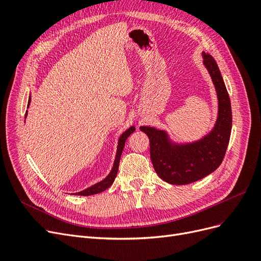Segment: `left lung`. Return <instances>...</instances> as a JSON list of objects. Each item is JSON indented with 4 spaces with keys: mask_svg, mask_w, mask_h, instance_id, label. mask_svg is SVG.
Returning a JSON list of instances; mask_svg holds the SVG:
<instances>
[{
    "mask_svg": "<svg viewBox=\"0 0 261 261\" xmlns=\"http://www.w3.org/2000/svg\"><path fill=\"white\" fill-rule=\"evenodd\" d=\"M203 63L215 84L219 99V116L215 128L203 139L192 145L173 148L162 130L140 127L150 140L153 168L163 180L173 185H186L199 180L217 170L225 155L232 129L231 101L216 60L203 53Z\"/></svg>",
    "mask_w": 261,
    "mask_h": 261,
    "instance_id": "1",
    "label": "left lung"
}]
</instances>
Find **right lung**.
<instances>
[{
	"label": "right lung",
	"instance_id": "right-lung-1",
	"mask_svg": "<svg viewBox=\"0 0 261 261\" xmlns=\"http://www.w3.org/2000/svg\"><path fill=\"white\" fill-rule=\"evenodd\" d=\"M29 103H30V98H29V101H28V106H29ZM26 115H27V112H26ZM134 130H135V127H134V126H133V127L128 128L124 134H122L120 140H118V147H117V152H116V158H115V162H114V165H113V169H112L111 173H110V174L108 175V177H106L103 180L100 181V183L85 189V191H83V192L76 193V195L90 196V195L98 194V193H101V192L106 191L107 188H109L110 186L113 184V181H114V179L116 177V174H117V171H118V164H120V159H121V155H122L123 149H124V146H125V141H126V139H127V137L130 135V134Z\"/></svg>",
	"mask_w": 261,
	"mask_h": 261
}]
</instances>
